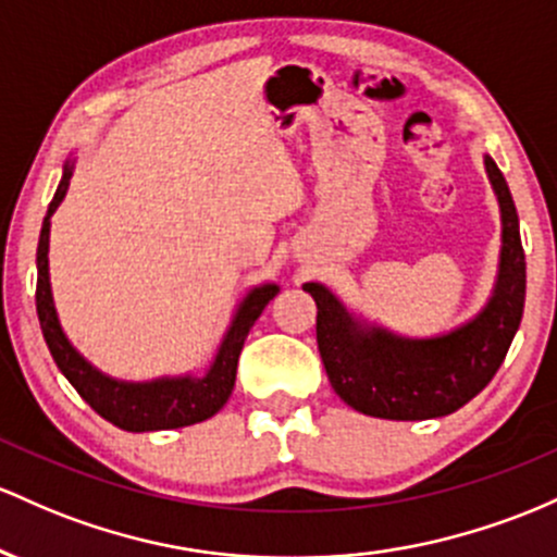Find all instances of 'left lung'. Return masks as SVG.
<instances>
[{
    "label": "left lung",
    "mask_w": 557,
    "mask_h": 557,
    "mask_svg": "<svg viewBox=\"0 0 557 557\" xmlns=\"http://www.w3.org/2000/svg\"><path fill=\"white\" fill-rule=\"evenodd\" d=\"M503 212L495 292L466 326L434 339H403L349 315L326 286L305 284L318 305L315 336L331 386L349 408L389 421H426L463 408L503 366L523 315L527 260L508 184L484 158Z\"/></svg>",
    "instance_id": "left-lung-1"
}]
</instances>
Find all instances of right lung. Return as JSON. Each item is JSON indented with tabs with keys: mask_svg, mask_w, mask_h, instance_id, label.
Masks as SVG:
<instances>
[{
	"mask_svg": "<svg viewBox=\"0 0 557 557\" xmlns=\"http://www.w3.org/2000/svg\"><path fill=\"white\" fill-rule=\"evenodd\" d=\"M71 176L73 165L67 162L58 191H54L52 202H49L39 236V249H36V268H39V278H36V312H39L44 342H47L49 352H52L54 362H58L62 376L76 386L78 395L84 397L104 421L115 423L117 429H181L215 416L218 410L226 405L231 389H234L236 366H239V355L242 347H245L249 329L255 326L262 308L278 295V286L262 284L258 289L249 292L245 302L236 310L226 336H223L221 349H218L210 371L205 373L202 379L181 376L131 384V381H115L104 376V373H99L97 368L81 358L71 342L65 339L58 321V310H54L52 302V289H49V218H52V212L58 210L62 197H65Z\"/></svg>",
	"mask_w": 557,
	"mask_h": 557,
	"instance_id": "1",
	"label": "right lung"
}]
</instances>
